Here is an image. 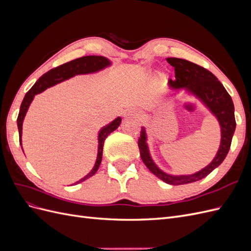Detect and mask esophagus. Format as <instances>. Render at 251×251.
<instances>
[{
  "mask_svg": "<svg viewBox=\"0 0 251 251\" xmlns=\"http://www.w3.org/2000/svg\"><path fill=\"white\" fill-rule=\"evenodd\" d=\"M140 116V113L138 111H136L134 109H128L126 110L124 112V117L125 118H128V117H139Z\"/></svg>",
  "mask_w": 251,
  "mask_h": 251,
  "instance_id": "34e87169",
  "label": "esophagus"
}]
</instances>
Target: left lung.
<instances>
[{"mask_svg": "<svg viewBox=\"0 0 251 251\" xmlns=\"http://www.w3.org/2000/svg\"><path fill=\"white\" fill-rule=\"evenodd\" d=\"M166 60L175 68V77H176L175 80L170 79V87L172 89H186L191 93L195 94L206 104L210 112L217 117L220 126H221V144H220V149L214 160L206 168L196 174L187 175V176H172L158 168L150 156L146 130L144 127H141L138 148L143 163L156 177L160 178L165 183L181 185L205 178L223 162L229 151L231 139L235 130L234 107L228 92L210 71L199 65L188 62L186 59L169 57Z\"/></svg>", "mask_w": 251, "mask_h": 251, "instance_id": "1", "label": "left lung"}]
</instances>
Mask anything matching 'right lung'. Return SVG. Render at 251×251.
Segmentation results:
<instances>
[{
    "mask_svg": "<svg viewBox=\"0 0 251 251\" xmlns=\"http://www.w3.org/2000/svg\"><path fill=\"white\" fill-rule=\"evenodd\" d=\"M110 64H111L110 60L103 56H97V55L82 56V57H79L76 59H73L69 63L60 65L56 68H53V69H51L50 71L42 75V76L37 79V81L32 86V88L26 93L24 100H23L22 104H21L19 116L17 119L21 147H22L23 120H24L29 105L33 100V98L36 94L43 92V91H45L47 88L54 86L58 82H62L68 78L73 77V76H75V75L94 73V72H97V71L103 69V68H105V67L110 66ZM120 123H121V118L117 117L115 120H113L111 124L103 126L100 131V133H98V151H97V159H96L94 168L82 179L77 181L76 183H79V182H82V181L87 180L88 178L92 177L93 175L97 172L98 168H100V165L101 159H102V149H103L104 140L108 137L109 134H111L113 131L116 130V128L119 126Z\"/></svg>",
    "mask_w": 251,
    "mask_h": 251,
    "instance_id": "1",
    "label": "right lung"
}]
</instances>
